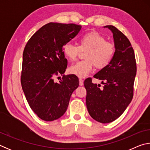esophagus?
Instances as JSON below:
<instances>
[{
  "label": "esophagus",
  "mask_w": 150,
  "mask_h": 150,
  "mask_svg": "<svg viewBox=\"0 0 150 150\" xmlns=\"http://www.w3.org/2000/svg\"><path fill=\"white\" fill-rule=\"evenodd\" d=\"M79 85L81 86L83 85V80L82 79H79Z\"/></svg>",
  "instance_id": "1"
}]
</instances>
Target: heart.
Segmentation results:
<instances>
[{
	"label": "heart",
	"instance_id": "heart-1",
	"mask_svg": "<svg viewBox=\"0 0 150 150\" xmlns=\"http://www.w3.org/2000/svg\"><path fill=\"white\" fill-rule=\"evenodd\" d=\"M79 45L67 43L63 45V54L70 61L77 59L81 51L85 53L84 60L71 66L69 72L78 77H85L94 65L97 69H104L110 64L115 54V45L106 41L105 36L98 32H91L83 35L79 40Z\"/></svg>",
	"mask_w": 150,
	"mask_h": 150
}]
</instances>
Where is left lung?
I'll use <instances>...</instances> for the list:
<instances>
[{
  "label": "left lung",
  "mask_w": 150,
  "mask_h": 150,
  "mask_svg": "<svg viewBox=\"0 0 150 150\" xmlns=\"http://www.w3.org/2000/svg\"><path fill=\"white\" fill-rule=\"evenodd\" d=\"M113 34L115 54L112 62L94 77L104 85L93 84L92 78L84 81L86 105L94 120L100 123L113 122L122 115L132 100L136 75L135 54L129 40L115 26L108 25Z\"/></svg>",
  "instance_id": "left-lung-1"
}]
</instances>
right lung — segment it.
<instances>
[{
    "label": "right lung",
    "mask_w": 150,
    "mask_h": 150,
    "mask_svg": "<svg viewBox=\"0 0 150 150\" xmlns=\"http://www.w3.org/2000/svg\"><path fill=\"white\" fill-rule=\"evenodd\" d=\"M81 25L50 22L28 41L23 52L20 81L29 105L40 118L53 121L67 110L72 93L79 87L75 75H63L67 61L63 45L77 35ZM63 75L59 83L55 76Z\"/></svg>",
    "instance_id": "right-lung-1"
}]
</instances>
